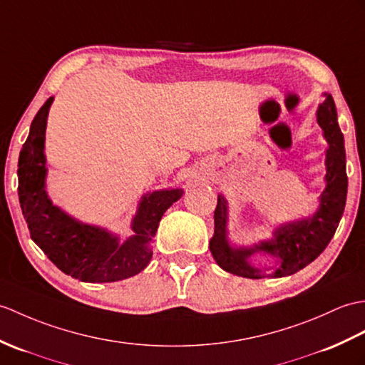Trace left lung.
<instances>
[{"mask_svg":"<svg viewBox=\"0 0 365 365\" xmlns=\"http://www.w3.org/2000/svg\"><path fill=\"white\" fill-rule=\"evenodd\" d=\"M325 101L317 108V124L327 140L325 152V190L319 197L314 215L297 221L279 224L274 228L272 238L250 245L233 244L228 238V202L219 194L215 210V235L210 241L213 258L225 272L244 278H279L287 277L314 261L336 233L344 215L346 188V157L344 135L337 123V110L333 96L324 93ZM255 255L272 256L277 259L274 271L255 267L251 258Z\"/></svg>","mask_w":365,"mask_h":365,"instance_id":"1","label":"left lung"}]
</instances>
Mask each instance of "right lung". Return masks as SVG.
I'll return each mask as SVG.
<instances>
[{
	"mask_svg": "<svg viewBox=\"0 0 365 365\" xmlns=\"http://www.w3.org/2000/svg\"><path fill=\"white\" fill-rule=\"evenodd\" d=\"M51 96L31 124L19 158V199L31 238L45 255L76 279L120 282L140 274L152 258L150 242L165 211L183 196L182 188L144 194L132 219L133 235L124 242L107 228L81 222L53 205L46 191L45 132Z\"/></svg>",
	"mask_w": 365,
	"mask_h": 365,
	"instance_id": "add662e5",
	"label": "right lung"
}]
</instances>
